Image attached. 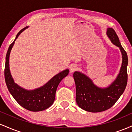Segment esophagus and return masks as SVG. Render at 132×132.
Returning a JSON list of instances; mask_svg holds the SVG:
<instances>
[{"label":"esophagus","instance_id":"obj_1","mask_svg":"<svg viewBox=\"0 0 132 132\" xmlns=\"http://www.w3.org/2000/svg\"><path fill=\"white\" fill-rule=\"evenodd\" d=\"M77 69H78V66H77V65L76 64L71 65L70 67V72H75V71L77 70Z\"/></svg>","mask_w":132,"mask_h":132}]
</instances>
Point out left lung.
Masks as SVG:
<instances>
[{"label":"left lung","instance_id":"left-lung-1","mask_svg":"<svg viewBox=\"0 0 132 132\" xmlns=\"http://www.w3.org/2000/svg\"><path fill=\"white\" fill-rule=\"evenodd\" d=\"M106 33L112 43L119 47L122 53V65L116 79L107 87H100L82 72L75 71L73 74L77 104L82 109L90 112H100L112 107L123 94L127 84L128 56L126 51L113 28H107Z\"/></svg>","mask_w":132,"mask_h":132}]
</instances>
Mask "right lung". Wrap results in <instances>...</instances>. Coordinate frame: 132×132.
Returning a JSON list of instances; mask_svg holds the SVG:
<instances>
[{
    "label": "right lung",
    "instance_id": "right-lung-1",
    "mask_svg": "<svg viewBox=\"0 0 132 132\" xmlns=\"http://www.w3.org/2000/svg\"><path fill=\"white\" fill-rule=\"evenodd\" d=\"M28 27L21 30L16 35L15 39L9 46L5 57V80L6 85L9 92L15 101L23 108L32 112L42 111L53 104L55 99L56 91L57 86L61 80L68 76L69 69L59 72L48 81L45 85L33 90H27L18 85L15 82L10 73L9 67V57L10 51L12 49L15 41L19 36Z\"/></svg>",
    "mask_w": 132,
    "mask_h": 132
}]
</instances>
